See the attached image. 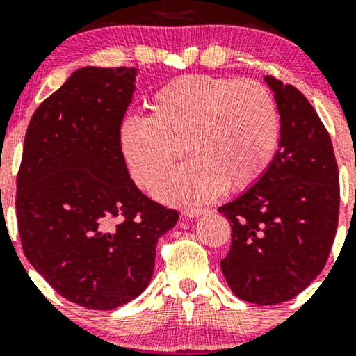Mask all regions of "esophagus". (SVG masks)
Masks as SVG:
<instances>
[{"instance_id": "34e87169", "label": "esophagus", "mask_w": 356, "mask_h": 356, "mask_svg": "<svg viewBox=\"0 0 356 356\" xmlns=\"http://www.w3.org/2000/svg\"><path fill=\"white\" fill-rule=\"evenodd\" d=\"M182 214L186 216V218H199V216L206 214V209H199V207H189V209H184Z\"/></svg>"}]
</instances>
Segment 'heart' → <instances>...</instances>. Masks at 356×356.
Here are the masks:
<instances>
[{
	"label": "heart",
	"mask_w": 356,
	"mask_h": 356,
	"mask_svg": "<svg viewBox=\"0 0 356 356\" xmlns=\"http://www.w3.org/2000/svg\"><path fill=\"white\" fill-rule=\"evenodd\" d=\"M149 117L130 115L118 145L138 187L152 191L182 154L189 161L157 189L162 201L201 204L220 191H246L266 172L280 138L271 92L257 81L186 75L147 102Z\"/></svg>",
	"instance_id": "b5f03b06"
}]
</instances>
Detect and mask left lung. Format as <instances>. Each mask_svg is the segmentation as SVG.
Wrapping results in <instances>:
<instances>
[{
	"instance_id": "8db88e82",
	"label": "left lung",
	"mask_w": 356,
	"mask_h": 356,
	"mask_svg": "<svg viewBox=\"0 0 356 356\" xmlns=\"http://www.w3.org/2000/svg\"><path fill=\"white\" fill-rule=\"evenodd\" d=\"M264 80L280 112V149L254 186L219 207L232 231L220 269L241 300L277 305L325 268L338 226L340 175L312 104L293 85Z\"/></svg>"
}]
</instances>
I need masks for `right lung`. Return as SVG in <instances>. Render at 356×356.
Instances as JSON below:
<instances>
[{
	"mask_svg": "<svg viewBox=\"0 0 356 356\" xmlns=\"http://www.w3.org/2000/svg\"><path fill=\"white\" fill-rule=\"evenodd\" d=\"M137 68L83 67L36 108L16 181L24 256L58 295L88 309L137 298L155 246L177 222L138 191L118 145Z\"/></svg>",
	"mask_w": 356,
	"mask_h": 356,
	"instance_id": "1",
	"label": "right lung"
}]
</instances>
